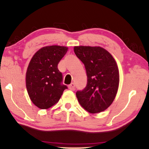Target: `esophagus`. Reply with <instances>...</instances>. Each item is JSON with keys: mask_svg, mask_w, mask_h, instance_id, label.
Masks as SVG:
<instances>
[{"mask_svg": "<svg viewBox=\"0 0 149 149\" xmlns=\"http://www.w3.org/2000/svg\"><path fill=\"white\" fill-rule=\"evenodd\" d=\"M74 87H75V84L74 83H71L70 85H69V89H70V90H74Z\"/></svg>", "mask_w": 149, "mask_h": 149, "instance_id": "esophagus-1", "label": "esophagus"}]
</instances>
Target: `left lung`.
<instances>
[{
	"label": "left lung",
	"mask_w": 149,
	"mask_h": 149,
	"mask_svg": "<svg viewBox=\"0 0 149 149\" xmlns=\"http://www.w3.org/2000/svg\"><path fill=\"white\" fill-rule=\"evenodd\" d=\"M74 52L84 64L87 77L86 87L76 92L79 102L91 113L104 111L113 103L118 90L117 63L111 54L100 47H74Z\"/></svg>",
	"instance_id": "1"
}]
</instances>
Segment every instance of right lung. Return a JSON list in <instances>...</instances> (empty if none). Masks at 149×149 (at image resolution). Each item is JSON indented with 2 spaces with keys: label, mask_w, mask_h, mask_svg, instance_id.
Masks as SVG:
<instances>
[{
  "label": "right lung",
  "mask_w": 149,
  "mask_h": 149,
  "mask_svg": "<svg viewBox=\"0 0 149 149\" xmlns=\"http://www.w3.org/2000/svg\"><path fill=\"white\" fill-rule=\"evenodd\" d=\"M68 47L52 45L42 47L30 60L26 72V88L30 98L40 109L52 107L60 100L64 89L62 72L58 65Z\"/></svg>",
  "instance_id": "obj_1"
}]
</instances>
